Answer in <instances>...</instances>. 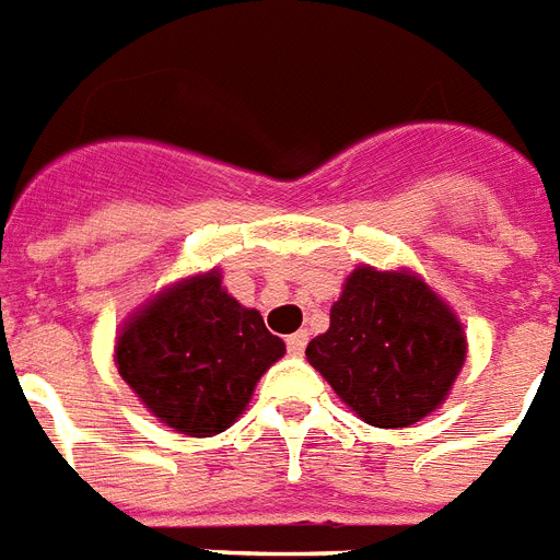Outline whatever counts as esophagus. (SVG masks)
<instances>
[{"mask_svg": "<svg viewBox=\"0 0 560 560\" xmlns=\"http://www.w3.org/2000/svg\"><path fill=\"white\" fill-rule=\"evenodd\" d=\"M306 343H308L306 331H294V335L285 340V346H289V354H294V358H300V354L306 352Z\"/></svg>", "mask_w": 560, "mask_h": 560, "instance_id": "obj_1", "label": "esophagus"}]
</instances>
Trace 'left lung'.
<instances>
[{
    "label": "left lung",
    "mask_w": 560,
    "mask_h": 560,
    "mask_svg": "<svg viewBox=\"0 0 560 560\" xmlns=\"http://www.w3.org/2000/svg\"><path fill=\"white\" fill-rule=\"evenodd\" d=\"M306 358L369 427L404 429L446 400L464 369L466 331L412 269L358 266Z\"/></svg>",
    "instance_id": "8db88e82"
}]
</instances>
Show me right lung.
<instances>
[{"label":"right lung","instance_id":"add662e5","mask_svg":"<svg viewBox=\"0 0 560 560\" xmlns=\"http://www.w3.org/2000/svg\"><path fill=\"white\" fill-rule=\"evenodd\" d=\"M283 354L260 312L223 289L220 269L156 291L128 314L114 346L119 377L142 406L188 438L225 432Z\"/></svg>","mask_w":560,"mask_h":560}]
</instances>
